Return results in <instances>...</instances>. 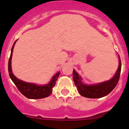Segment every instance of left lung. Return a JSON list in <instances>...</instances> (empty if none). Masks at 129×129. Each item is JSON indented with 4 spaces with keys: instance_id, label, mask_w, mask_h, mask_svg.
<instances>
[{
    "instance_id": "8db88e82",
    "label": "left lung",
    "mask_w": 129,
    "mask_h": 129,
    "mask_svg": "<svg viewBox=\"0 0 129 129\" xmlns=\"http://www.w3.org/2000/svg\"><path fill=\"white\" fill-rule=\"evenodd\" d=\"M121 63L119 56V66L114 77L109 81L94 85H86L82 82V78L73 70V79L79 94L88 98H100L108 95L116 87L119 81Z\"/></svg>"
}]
</instances>
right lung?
<instances>
[{
	"instance_id": "obj_1",
	"label": "right lung",
	"mask_w": 129,
	"mask_h": 129,
	"mask_svg": "<svg viewBox=\"0 0 129 129\" xmlns=\"http://www.w3.org/2000/svg\"><path fill=\"white\" fill-rule=\"evenodd\" d=\"M17 41V40H16V41L15 42L13 46H12L11 55H10V57L8 62V72L10 78L12 80V81L14 83L15 86L17 87L18 90L20 91V93L23 94L27 98L42 99L48 97L52 94L53 88L54 87L57 79L58 77L60 74V72H58L57 74H55L52 77L50 83L44 85H38L34 84V83H27V82L22 81L17 78L14 76V74L12 72V70H11V57H12V53H13V48H14Z\"/></svg>"
}]
</instances>
